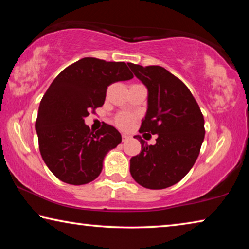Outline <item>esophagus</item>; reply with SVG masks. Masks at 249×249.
<instances>
[{"label": "esophagus", "mask_w": 249, "mask_h": 249, "mask_svg": "<svg viewBox=\"0 0 249 249\" xmlns=\"http://www.w3.org/2000/svg\"><path fill=\"white\" fill-rule=\"evenodd\" d=\"M130 136L127 134H122V140H123V142H126L127 140H129Z\"/></svg>", "instance_id": "1"}]
</instances>
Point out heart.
Masks as SVG:
<instances>
[{
    "instance_id": "b5f03b06",
    "label": "heart",
    "mask_w": 249,
    "mask_h": 249,
    "mask_svg": "<svg viewBox=\"0 0 249 249\" xmlns=\"http://www.w3.org/2000/svg\"><path fill=\"white\" fill-rule=\"evenodd\" d=\"M135 122V116L133 114H129V113H120L117 114L114 119V123L122 129H128L133 126Z\"/></svg>"
}]
</instances>
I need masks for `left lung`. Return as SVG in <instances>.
Returning <instances> with one entry per match:
<instances>
[{
	"mask_svg": "<svg viewBox=\"0 0 249 249\" xmlns=\"http://www.w3.org/2000/svg\"><path fill=\"white\" fill-rule=\"evenodd\" d=\"M128 66L148 90L140 133L158 135L155 145L135 136L142 151L130 158V175L147 189L171 187L190 171L200 154L205 134L203 115L187 86L165 68L130 62Z\"/></svg>",
	"mask_w": 249,
	"mask_h": 249,
	"instance_id": "left-lung-1",
	"label": "left lung"
}]
</instances>
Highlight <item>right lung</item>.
I'll return each mask as SVG.
<instances>
[{
	"label": "right lung",
	"instance_id": "obj_1",
	"mask_svg": "<svg viewBox=\"0 0 249 249\" xmlns=\"http://www.w3.org/2000/svg\"><path fill=\"white\" fill-rule=\"evenodd\" d=\"M133 77L125 62L87 57L67 67L50 84L35 128L41 157L59 180L81 185L98 178L105 155L122 136L108 124L91 132L84 117L102 107L109 84Z\"/></svg>",
	"mask_w": 249,
	"mask_h": 249
}]
</instances>
